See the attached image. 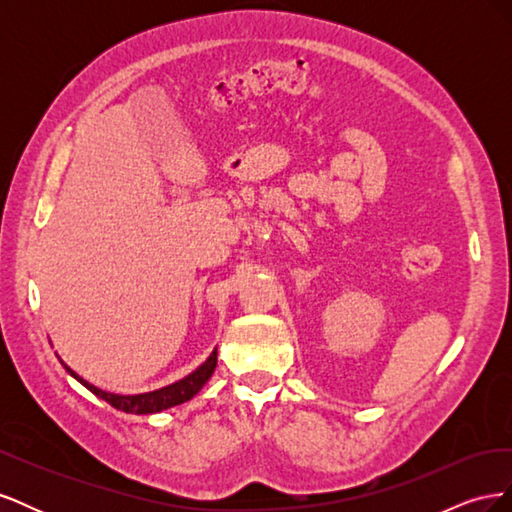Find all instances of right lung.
<instances>
[{
  "label": "right lung",
  "mask_w": 512,
  "mask_h": 512,
  "mask_svg": "<svg viewBox=\"0 0 512 512\" xmlns=\"http://www.w3.org/2000/svg\"><path fill=\"white\" fill-rule=\"evenodd\" d=\"M61 363H64V361H61ZM215 365H218V348L211 352L209 359L203 365H200L196 371H192L190 376H185L183 380H179L175 384H168V386H164V389L151 391V393H141V395H115V393H106V391L98 389V386H94V384H89L85 378H81L79 374H76V371H72L64 363V367L70 371V374L81 384H85L91 393L102 397L104 401H108V404H111L113 408H117L121 412H128V414H153V412L173 408V406L183 404V401L192 399L200 389H203L205 382L211 378Z\"/></svg>",
  "instance_id": "add662e5"
}]
</instances>
